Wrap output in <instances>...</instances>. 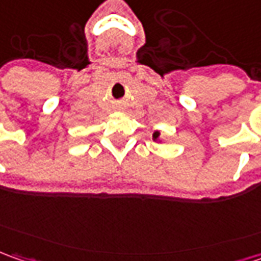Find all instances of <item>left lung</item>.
Instances as JSON below:
<instances>
[{"instance_id": "obj_1", "label": "left lung", "mask_w": 261, "mask_h": 261, "mask_svg": "<svg viewBox=\"0 0 261 261\" xmlns=\"http://www.w3.org/2000/svg\"><path fill=\"white\" fill-rule=\"evenodd\" d=\"M159 136H160V133H159V131H154V134H153V140H154V141H158Z\"/></svg>"}]
</instances>
